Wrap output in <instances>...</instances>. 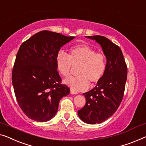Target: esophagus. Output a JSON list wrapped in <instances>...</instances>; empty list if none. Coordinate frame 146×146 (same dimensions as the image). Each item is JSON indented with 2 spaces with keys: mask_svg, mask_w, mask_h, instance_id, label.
<instances>
[{
  "mask_svg": "<svg viewBox=\"0 0 146 146\" xmlns=\"http://www.w3.org/2000/svg\"><path fill=\"white\" fill-rule=\"evenodd\" d=\"M70 93L72 94H78V93L76 92V91H74V90H70Z\"/></svg>",
  "mask_w": 146,
  "mask_h": 146,
  "instance_id": "1",
  "label": "esophagus"
}]
</instances>
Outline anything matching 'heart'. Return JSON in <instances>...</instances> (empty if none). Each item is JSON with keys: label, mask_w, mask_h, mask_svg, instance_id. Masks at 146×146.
Here are the masks:
<instances>
[{"label": "heart", "mask_w": 146, "mask_h": 146, "mask_svg": "<svg viewBox=\"0 0 146 146\" xmlns=\"http://www.w3.org/2000/svg\"><path fill=\"white\" fill-rule=\"evenodd\" d=\"M56 65L58 71L64 77L70 75L72 66L79 67L77 76L70 78L65 83L73 90L84 91L94 86L102 79L107 67V59L104 54L86 45L74 46L69 50L68 55L62 50L57 52Z\"/></svg>", "instance_id": "heart-1"}]
</instances>
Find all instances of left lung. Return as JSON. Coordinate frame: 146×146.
Wrapping results in <instances>:
<instances>
[{
    "mask_svg": "<svg viewBox=\"0 0 146 146\" xmlns=\"http://www.w3.org/2000/svg\"><path fill=\"white\" fill-rule=\"evenodd\" d=\"M86 37L100 44L107 58V67L96 87L83 94L86 105L78 114L86 123L99 124L111 117L121 103L127 79V66L120 48L107 37L101 35Z\"/></svg>",
    "mask_w": 146,
    "mask_h": 146,
    "instance_id": "1",
    "label": "left lung"
}]
</instances>
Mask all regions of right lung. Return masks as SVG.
Segmentation results:
<instances>
[{"instance_id": "1", "label": "right lung", "mask_w": 146, "mask_h": 146, "mask_svg": "<svg viewBox=\"0 0 146 146\" xmlns=\"http://www.w3.org/2000/svg\"><path fill=\"white\" fill-rule=\"evenodd\" d=\"M74 37L43 30L24 41L12 69V81L19 106L27 117L37 122L51 119L59 101L70 94L57 71L56 56Z\"/></svg>"}]
</instances>
